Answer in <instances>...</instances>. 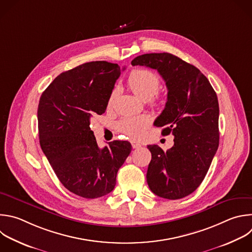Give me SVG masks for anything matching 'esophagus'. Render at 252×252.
<instances>
[{
	"label": "esophagus",
	"mask_w": 252,
	"mask_h": 252,
	"mask_svg": "<svg viewBox=\"0 0 252 252\" xmlns=\"http://www.w3.org/2000/svg\"><path fill=\"white\" fill-rule=\"evenodd\" d=\"M131 146H132V148H139L141 145L138 143V142H136V141H131Z\"/></svg>",
	"instance_id": "34e87169"
}]
</instances>
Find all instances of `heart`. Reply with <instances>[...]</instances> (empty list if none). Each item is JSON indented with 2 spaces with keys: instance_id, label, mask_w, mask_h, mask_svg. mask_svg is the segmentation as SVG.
Masks as SVG:
<instances>
[{
  "instance_id": "b5f03b06",
  "label": "heart",
  "mask_w": 252,
  "mask_h": 252,
  "mask_svg": "<svg viewBox=\"0 0 252 252\" xmlns=\"http://www.w3.org/2000/svg\"><path fill=\"white\" fill-rule=\"evenodd\" d=\"M127 86L139 99L143 101L150 100L153 105L157 104L160 78L156 73L147 69H133L127 78ZM119 89L117 87L110 92L107 101L108 109L113 107ZM149 125L150 118L147 115L126 116L117 123V128L129 137L139 138L143 135L144 130Z\"/></svg>"
}]
</instances>
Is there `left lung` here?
<instances>
[{"mask_svg": "<svg viewBox=\"0 0 252 252\" xmlns=\"http://www.w3.org/2000/svg\"><path fill=\"white\" fill-rule=\"evenodd\" d=\"M131 64L155 69L166 83L167 102L154 126L174 135V145L151 152L146 181L157 196L177 200L192 194L203 182L219 147V102L207 77L194 65L171 53H147Z\"/></svg>", "mask_w": 252, "mask_h": 252, "instance_id": "1", "label": "left lung"}]
</instances>
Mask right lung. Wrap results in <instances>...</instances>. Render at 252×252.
Instances as JSON below:
<instances>
[{
	"mask_svg": "<svg viewBox=\"0 0 252 252\" xmlns=\"http://www.w3.org/2000/svg\"><path fill=\"white\" fill-rule=\"evenodd\" d=\"M121 71L107 61L84 63L58 75L39 100L41 149L62 185L86 199L114 190L117 173L131 151L126 140L99 148L90 128L92 116L105 113Z\"/></svg>",
	"mask_w": 252,
	"mask_h": 252,
	"instance_id": "right-lung-1",
	"label": "right lung"
}]
</instances>
